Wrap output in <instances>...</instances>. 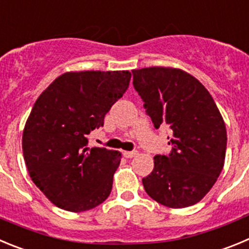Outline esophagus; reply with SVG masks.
Segmentation results:
<instances>
[{
  "instance_id": "obj_1",
  "label": "esophagus",
  "mask_w": 249,
  "mask_h": 249,
  "mask_svg": "<svg viewBox=\"0 0 249 249\" xmlns=\"http://www.w3.org/2000/svg\"><path fill=\"white\" fill-rule=\"evenodd\" d=\"M123 155H124V158H126V159H131V158H134V156L138 155V152L136 151H124L123 152Z\"/></svg>"
}]
</instances>
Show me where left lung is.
Instances as JSON below:
<instances>
[{
	"label": "left lung",
	"instance_id": "obj_1",
	"mask_svg": "<svg viewBox=\"0 0 249 249\" xmlns=\"http://www.w3.org/2000/svg\"><path fill=\"white\" fill-rule=\"evenodd\" d=\"M133 86L156 129L171 130L169 155H156L154 170L142 178L152 200L171 208L201 201L223 169L227 131L207 89L176 68L133 71Z\"/></svg>",
	"mask_w": 249,
	"mask_h": 249
}]
</instances>
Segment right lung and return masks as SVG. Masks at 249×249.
Returning a JSON list of instances; mask_svg holds the SVG:
<instances>
[{
    "label": "right lung",
    "mask_w": 249,
    "mask_h": 249,
    "mask_svg": "<svg viewBox=\"0 0 249 249\" xmlns=\"http://www.w3.org/2000/svg\"><path fill=\"white\" fill-rule=\"evenodd\" d=\"M131 73L69 71L58 77L33 105L22 136L31 178L49 201L82 212L107 200L122 154L88 147L91 130L129 88Z\"/></svg>",
    "instance_id": "1"
}]
</instances>
